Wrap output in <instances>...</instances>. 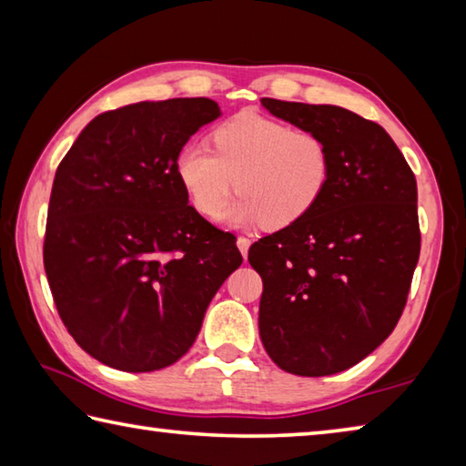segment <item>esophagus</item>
<instances>
[{"mask_svg":"<svg viewBox=\"0 0 466 466\" xmlns=\"http://www.w3.org/2000/svg\"><path fill=\"white\" fill-rule=\"evenodd\" d=\"M236 244H238V248L242 252V257L247 258L248 255V248H250V240L247 238V236H238V240H236Z\"/></svg>","mask_w":466,"mask_h":466,"instance_id":"34e87169","label":"esophagus"}]
</instances>
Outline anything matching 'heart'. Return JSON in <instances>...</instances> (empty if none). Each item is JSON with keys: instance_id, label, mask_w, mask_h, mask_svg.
<instances>
[{"instance_id": "obj_1", "label": "heart", "mask_w": 466, "mask_h": 466, "mask_svg": "<svg viewBox=\"0 0 466 466\" xmlns=\"http://www.w3.org/2000/svg\"><path fill=\"white\" fill-rule=\"evenodd\" d=\"M211 141L214 149L191 141L175 157L178 183L205 218H216L236 187L238 199L222 216L279 230L310 214L327 191L333 167L319 133L244 110L219 125Z\"/></svg>"}]
</instances>
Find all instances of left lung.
I'll use <instances>...</instances> for the list:
<instances>
[{
    "instance_id": "8db88e82",
    "label": "left lung",
    "mask_w": 466,
    "mask_h": 466,
    "mask_svg": "<svg viewBox=\"0 0 466 466\" xmlns=\"http://www.w3.org/2000/svg\"><path fill=\"white\" fill-rule=\"evenodd\" d=\"M261 105L319 133L333 168L310 214L248 248L263 279L258 333L289 374L343 372L403 314L421 247L415 175L389 133L351 110L275 98Z\"/></svg>"
}]
</instances>
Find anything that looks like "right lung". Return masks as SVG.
Wrapping results in <instances>:
<instances>
[{
	"label": "right lung",
	"instance_id": "add662e5",
	"mask_svg": "<svg viewBox=\"0 0 466 466\" xmlns=\"http://www.w3.org/2000/svg\"><path fill=\"white\" fill-rule=\"evenodd\" d=\"M218 102H136L86 125L55 172L43 261L86 353L123 372L175 364L242 263L236 236L188 205L175 157Z\"/></svg>",
	"mask_w": 466,
	"mask_h": 466
}]
</instances>
